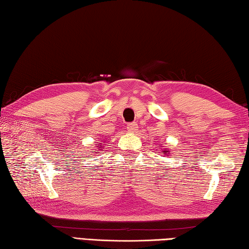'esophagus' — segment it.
Masks as SVG:
<instances>
[{"label":"esophagus","mask_w":249,"mask_h":249,"mask_svg":"<svg viewBox=\"0 0 249 249\" xmlns=\"http://www.w3.org/2000/svg\"><path fill=\"white\" fill-rule=\"evenodd\" d=\"M127 129H128L129 132H137L138 124H136V122H131V124H127Z\"/></svg>","instance_id":"1"}]
</instances>
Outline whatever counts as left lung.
<instances>
[{"label":"left lung","instance_id":"left-lung-1","mask_svg":"<svg viewBox=\"0 0 249 249\" xmlns=\"http://www.w3.org/2000/svg\"><path fill=\"white\" fill-rule=\"evenodd\" d=\"M168 153H169V150H167V151L164 150V151H163V154H165V155H167Z\"/></svg>","mask_w":249,"mask_h":249}]
</instances>
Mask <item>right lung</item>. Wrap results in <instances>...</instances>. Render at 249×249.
I'll use <instances>...</instances> for the list:
<instances>
[{
    "mask_svg": "<svg viewBox=\"0 0 249 249\" xmlns=\"http://www.w3.org/2000/svg\"><path fill=\"white\" fill-rule=\"evenodd\" d=\"M102 146L103 145H98V150H102Z\"/></svg>",
    "mask_w": 249,
    "mask_h": 249,
    "instance_id": "obj_1",
    "label": "right lung"
}]
</instances>
